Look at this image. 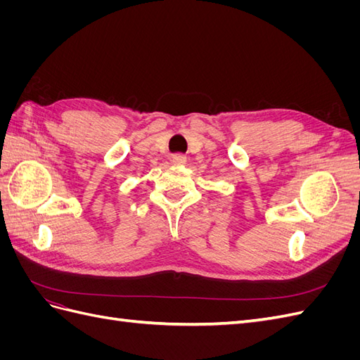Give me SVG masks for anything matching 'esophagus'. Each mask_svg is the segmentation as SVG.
I'll return each instance as SVG.
<instances>
[{
    "label": "esophagus",
    "instance_id": "34e87169",
    "mask_svg": "<svg viewBox=\"0 0 360 360\" xmlns=\"http://www.w3.org/2000/svg\"><path fill=\"white\" fill-rule=\"evenodd\" d=\"M172 163H176V165H184L186 163V156L181 155V153H177L172 156Z\"/></svg>",
    "mask_w": 360,
    "mask_h": 360
}]
</instances>
